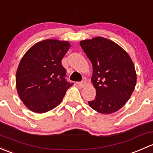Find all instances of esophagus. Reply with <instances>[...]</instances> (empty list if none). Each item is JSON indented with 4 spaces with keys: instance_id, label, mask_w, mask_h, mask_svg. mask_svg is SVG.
<instances>
[{
    "instance_id": "34e87169",
    "label": "esophagus",
    "mask_w": 153,
    "mask_h": 153,
    "mask_svg": "<svg viewBox=\"0 0 153 153\" xmlns=\"http://www.w3.org/2000/svg\"><path fill=\"white\" fill-rule=\"evenodd\" d=\"M78 84H79L80 87H81V88H83V87H85V86H86V82L85 81H83L80 82V83H78Z\"/></svg>"
}]
</instances>
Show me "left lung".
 <instances>
[{
	"label": "left lung",
	"mask_w": 153,
	"mask_h": 153,
	"mask_svg": "<svg viewBox=\"0 0 153 153\" xmlns=\"http://www.w3.org/2000/svg\"><path fill=\"white\" fill-rule=\"evenodd\" d=\"M80 45L93 67L96 97L88 101L89 106L104 114L117 111L130 99L136 84L131 57L114 42L101 36L83 40Z\"/></svg>",
	"instance_id": "8db88e82"
}]
</instances>
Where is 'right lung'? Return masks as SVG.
<instances>
[{"mask_svg": "<svg viewBox=\"0 0 153 153\" xmlns=\"http://www.w3.org/2000/svg\"><path fill=\"white\" fill-rule=\"evenodd\" d=\"M67 41L46 39L33 45L22 58L16 73V87L24 105L45 113L59 105L73 83L65 79L62 60L70 49Z\"/></svg>", "mask_w": 153, "mask_h": 153, "instance_id": "obj_1", "label": "right lung"}]
</instances>
